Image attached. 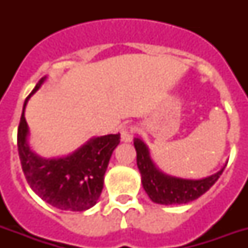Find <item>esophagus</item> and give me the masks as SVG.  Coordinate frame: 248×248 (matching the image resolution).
I'll list each match as a JSON object with an SVG mask.
<instances>
[{
  "label": "esophagus",
  "instance_id": "1",
  "mask_svg": "<svg viewBox=\"0 0 248 248\" xmlns=\"http://www.w3.org/2000/svg\"><path fill=\"white\" fill-rule=\"evenodd\" d=\"M135 128L132 126H124L121 130V140L124 143H131L132 141V134H134Z\"/></svg>",
  "mask_w": 248,
  "mask_h": 248
}]
</instances>
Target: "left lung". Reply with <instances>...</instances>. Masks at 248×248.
Returning <instances> with one entry per match:
<instances>
[{
    "instance_id": "obj_1",
    "label": "left lung",
    "mask_w": 248,
    "mask_h": 248,
    "mask_svg": "<svg viewBox=\"0 0 248 248\" xmlns=\"http://www.w3.org/2000/svg\"><path fill=\"white\" fill-rule=\"evenodd\" d=\"M134 147L144 190L155 203L158 204H183L200 198L215 184L227 166L203 179H183L162 172L153 162L149 148L141 139L135 138Z\"/></svg>"
}]
</instances>
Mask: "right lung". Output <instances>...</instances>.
Listing matches in <instances>:
<instances>
[{"instance_id": "add662e5", "label": "right lung", "mask_w": 248, "mask_h": 248, "mask_svg": "<svg viewBox=\"0 0 248 248\" xmlns=\"http://www.w3.org/2000/svg\"><path fill=\"white\" fill-rule=\"evenodd\" d=\"M38 81L23 105L17 128V151L21 169L32 190L46 203L64 211H86L95 206L103 190L104 175L113 151L120 144V134L87 140L71 155L45 158L31 149L29 128L24 112L27 103L46 81Z\"/></svg>"}]
</instances>
